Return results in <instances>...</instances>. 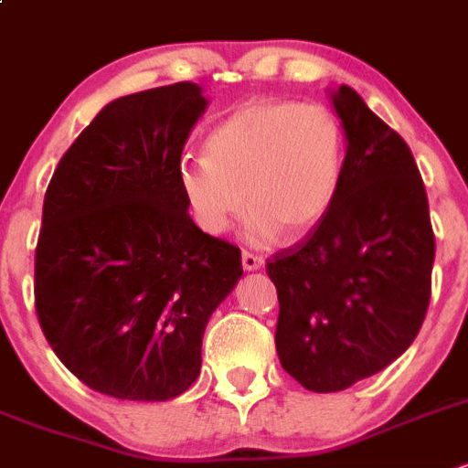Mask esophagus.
<instances>
[{
    "instance_id": "obj_1",
    "label": "esophagus",
    "mask_w": 468,
    "mask_h": 468,
    "mask_svg": "<svg viewBox=\"0 0 468 468\" xmlns=\"http://www.w3.org/2000/svg\"><path fill=\"white\" fill-rule=\"evenodd\" d=\"M241 264H243V269H246V271H257V269H262L264 260L260 255H252V252L246 250L241 255Z\"/></svg>"
}]
</instances>
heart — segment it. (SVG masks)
I'll return each mask as SVG.
<instances>
[{
  "instance_id": "b5f03b06",
  "label": "heart",
  "mask_w": 468,
  "mask_h": 468,
  "mask_svg": "<svg viewBox=\"0 0 468 468\" xmlns=\"http://www.w3.org/2000/svg\"><path fill=\"white\" fill-rule=\"evenodd\" d=\"M346 150V127L329 106L252 100L208 134L206 155L183 157L178 186L208 234H222L248 201V241H273L282 229L302 237L336 201Z\"/></svg>"
}]
</instances>
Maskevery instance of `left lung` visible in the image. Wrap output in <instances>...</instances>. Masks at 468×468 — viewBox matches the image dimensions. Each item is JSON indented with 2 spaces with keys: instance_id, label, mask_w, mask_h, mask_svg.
Here are the masks:
<instances>
[{
  "instance_id": "1",
  "label": "left lung",
  "mask_w": 468,
  "mask_h": 468,
  "mask_svg": "<svg viewBox=\"0 0 468 468\" xmlns=\"http://www.w3.org/2000/svg\"><path fill=\"white\" fill-rule=\"evenodd\" d=\"M348 136L341 190L306 241L267 262L276 350L311 392H338L409 348L431 297L434 231L413 153L348 85L332 92Z\"/></svg>"
}]
</instances>
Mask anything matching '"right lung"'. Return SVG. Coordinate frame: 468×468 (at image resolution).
I'll return each mask as SVG.
<instances>
[{"mask_svg": "<svg viewBox=\"0 0 468 468\" xmlns=\"http://www.w3.org/2000/svg\"><path fill=\"white\" fill-rule=\"evenodd\" d=\"M208 106L197 83L111 101L59 160L34 260L37 315L59 362L115 399L166 401L243 276L241 250L192 222L178 165Z\"/></svg>", "mask_w": 468, "mask_h": 468, "instance_id": "obj_1", "label": "right lung"}]
</instances>
